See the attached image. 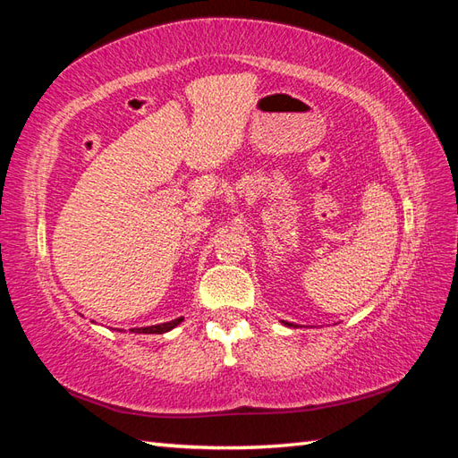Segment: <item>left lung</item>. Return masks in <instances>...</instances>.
Wrapping results in <instances>:
<instances>
[{
    "instance_id": "left-lung-1",
    "label": "left lung",
    "mask_w": 458,
    "mask_h": 458,
    "mask_svg": "<svg viewBox=\"0 0 458 458\" xmlns=\"http://www.w3.org/2000/svg\"><path fill=\"white\" fill-rule=\"evenodd\" d=\"M281 323H284V325H287V327H293V325H291V323H285V320H281Z\"/></svg>"
}]
</instances>
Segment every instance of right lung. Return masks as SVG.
<instances>
[{
  "label": "right lung",
  "mask_w": 458,
  "mask_h": 458,
  "mask_svg": "<svg viewBox=\"0 0 458 458\" xmlns=\"http://www.w3.org/2000/svg\"><path fill=\"white\" fill-rule=\"evenodd\" d=\"M182 323V317L169 320V323H161V325H151V327H140V328H130L131 333L135 335H163V333H169L171 328H174L177 325Z\"/></svg>",
  "instance_id": "add662e5"
}]
</instances>
